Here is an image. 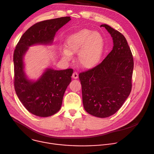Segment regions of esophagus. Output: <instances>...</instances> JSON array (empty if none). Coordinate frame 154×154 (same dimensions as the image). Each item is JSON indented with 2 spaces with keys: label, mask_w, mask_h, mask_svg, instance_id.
<instances>
[{
  "label": "esophagus",
  "mask_w": 154,
  "mask_h": 154,
  "mask_svg": "<svg viewBox=\"0 0 154 154\" xmlns=\"http://www.w3.org/2000/svg\"><path fill=\"white\" fill-rule=\"evenodd\" d=\"M72 77L74 79H77L78 78V73L76 72H74L72 75Z\"/></svg>",
  "instance_id": "34e87169"
}]
</instances>
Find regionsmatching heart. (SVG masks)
Instances as JSON below:
<instances>
[{"mask_svg": "<svg viewBox=\"0 0 154 154\" xmlns=\"http://www.w3.org/2000/svg\"><path fill=\"white\" fill-rule=\"evenodd\" d=\"M104 46L103 37L99 32L82 29L67 38L63 58L70 61L72 58V54L78 52V63L82 68L88 69L99 62L103 53Z\"/></svg>", "mask_w": 154, "mask_h": 154, "instance_id": "heart-1", "label": "heart"}]
</instances>
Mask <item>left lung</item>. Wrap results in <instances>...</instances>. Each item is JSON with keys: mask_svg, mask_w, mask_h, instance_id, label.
I'll list each match as a JSON object with an SVG mask.
<instances>
[{"mask_svg": "<svg viewBox=\"0 0 154 154\" xmlns=\"http://www.w3.org/2000/svg\"><path fill=\"white\" fill-rule=\"evenodd\" d=\"M112 37V50L100 64L79 74L82 103L89 114L105 118L115 114L132 87L133 57L126 38L119 31L102 24Z\"/></svg>", "mask_w": 154, "mask_h": 154, "instance_id": "8db88e82", "label": "left lung"}]
</instances>
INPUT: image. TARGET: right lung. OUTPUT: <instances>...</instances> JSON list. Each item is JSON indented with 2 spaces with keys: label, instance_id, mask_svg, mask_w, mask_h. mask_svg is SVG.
<instances>
[{
  "label": "right lung",
  "instance_id": "add662e5",
  "mask_svg": "<svg viewBox=\"0 0 154 154\" xmlns=\"http://www.w3.org/2000/svg\"><path fill=\"white\" fill-rule=\"evenodd\" d=\"M70 20L69 16L61 17L33 24L24 33L14 51V90L26 109L35 116L48 117L60 110L73 70L49 68L38 80L32 82L24 74L23 56L29 46L52 43L56 32Z\"/></svg>",
  "mask_w": 154,
  "mask_h": 154
}]
</instances>
